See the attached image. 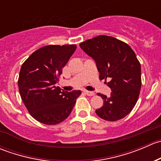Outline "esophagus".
Listing matches in <instances>:
<instances>
[{"label": "esophagus", "mask_w": 161, "mask_h": 161, "mask_svg": "<svg viewBox=\"0 0 161 161\" xmlns=\"http://www.w3.org/2000/svg\"><path fill=\"white\" fill-rule=\"evenodd\" d=\"M84 92H85V93L86 94L87 96H89V97H92V96H94V95H95V93H94L93 92H91V91L85 90V91H84Z\"/></svg>", "instance_id": "1"}]
</instances>
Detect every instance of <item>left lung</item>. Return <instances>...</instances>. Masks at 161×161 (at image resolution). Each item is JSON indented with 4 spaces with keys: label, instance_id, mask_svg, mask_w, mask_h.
Wrapping results in <instances>:
<instances>
[{
    "label": "left lung",
    "instance_id": "8db88e82",
    "mask_svg": "<svg viewBox=\"0 0 161 161\" xmlns=\"http://www.w3.org/2000/svg\"><path fill=\"white\" fill-rule=\"evenodd\" d=\"M97 64L100 80L111 79L107 85L111 97L98 93L103 105L96 114L106 121L122 119L132 111L140 92L141 65L133 50L125 42L100 35L79 44Z\"/></svg>",
    "mask_w": 161,
    "mask_h": 161
}]
</instances>
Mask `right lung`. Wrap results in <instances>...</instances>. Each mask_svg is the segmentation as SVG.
I'll return each mask as SVG.
<instances>
[{"mask_svg":"<svg viewBox=\"0 0 161 161\" xmlns=\"http://www.w3.org/2000/svg\"><path fill=\"white\" fill-rule=\"evenodd\" d=\"M75 44L47 45L34 51L22 64L18 85L31 116L45 125H57L70 115L80 90L61 91L55 86Z\"/></svg>","mask_w":161,"mask_h":161,"instance_id":"1","label":"right lung"}]
</instances>
